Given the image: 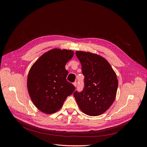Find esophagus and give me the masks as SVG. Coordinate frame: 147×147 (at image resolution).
Segmentation results:
<instances>
[{"instance_id":"34e87169","label":"esophagus","mask_w":147,"mask_h":147,"mask_svg":"<svg viewBox=\"0 0 147 147\" xmlns=\"http://www.w3.org/2000/svg\"><path fill=\"white\" fill-rule=\"evenodd\" d=\"M73 84H74V86L75 87H77V82H74V83H73Z\"/></svg>"}]
</instances>
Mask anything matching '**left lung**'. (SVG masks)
Instances as JSON below:
<instances>
[{
    "label": "left lung",
    "mask_w": 147,
    "mask_h": 147,
    "mask_svg": "<svg viewBox=\"0 0 147 147\" xmlns=\"http://www.w3.org/2000/svg\"><path fill=\"white\" fill-rule=\"evenodd\" d=\"M84 76V88L73 95L82 112L91 116L105 113L116 96L118 80L110 64L95 53L76 51Z\"/></svg>",
    "instance_id": "left-lung-1"
}]
</instances>
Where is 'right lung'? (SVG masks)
Listing matches in <instances>:
<instances>
[{"instance_id": "right-lung-1", "label": "right lung", "mask_w": 147, "mask_h": 147, "mask_svg": "<svg viewBox=\"0 0 147 147\" xmlns=\"http://www.w3.org/2000/svg\"><path fill=\"white\" fill-rule=\"evenodd\" d=\"M74 55L71 50L54 49L44 53L30 68L27 78L30 96L37 109L46 114L58 111L75 87L67 80L65 68Z\"/></svg>"}]
</instances>
